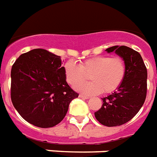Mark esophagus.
<instances>
[{"mask_svg": "<svg viewBox=\"0 0 157 157\" xmlns=\"http://www.w3.org/2000/svg\"><path fill=\"white\" fill-rule=\"evenodd\" d=\"M78 96H79L80 98H82V99H89V96H85V95H82V94H80Z\"/></svg>", "mask_w": 157, "mask_h": 157, "instance_id": "esophagus-1", "label": "esophagus"}]
</instances>
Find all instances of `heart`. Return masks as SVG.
I'll return each mask as SVG.
<instances>
[{
	"instance_id": "b5f03b06",
	"label": "heart",
	"mask_w": 157,
	"mask_h": 157,
	"mask_svg": "<svg viewBox=\"0 0 157 157\" xmlns=\"http://www.w3.org/2000/svg\"><path fill=\"white\" fill-rule=\"evenodd\" d=\"M126 68L124 61L120 57L97 56L82 61L79 66L73 61L64 65L66 82L71 86L86 95H97L101 91L108 94L113 92L123 82ZM89 75L91 82L80 84ZM80 83V85L78 83Z\"/></svg>"
}]
</instances>
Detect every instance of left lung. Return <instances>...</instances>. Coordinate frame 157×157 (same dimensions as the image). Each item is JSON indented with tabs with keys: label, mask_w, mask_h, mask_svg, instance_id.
<instances>
[{
	"label": "left lung",
	"mask_w": 157,
	"mask_h": 157,
	"mask_svg": "<svg viewBox=\"0 0 157 157\" xmlns=\"http://www.w3.org/2000/svg\"><path fill=\"white\" fill-rule=\"evenodd\" d=\"M107 52H115L126 64V76L113 93L102 98L103 105L95 113L96 120L104 126H117L136 115L147 96V68L141 55L126 46H113Z\"/></svg>",
	"instance_id": "1"
}]
</instances>
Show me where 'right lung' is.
Segmentation results:
<instances>
[{"instance_id": "obj_1", "label": "right lung", "mask_w": 157, "mask_h": 157, "mask_svg": "<svg viewBox=\"0 0 157 157\" xmlns=\"http://www.w3.org/2000/svg\"><path fill=\"white\" fill-rule=\"evenodd\" d=\"M11 100L22 118L41 128L60 123L78 94L66 82L61 57L36 48L22 53L11 69Z\"/></svg>"}]
</instances>
